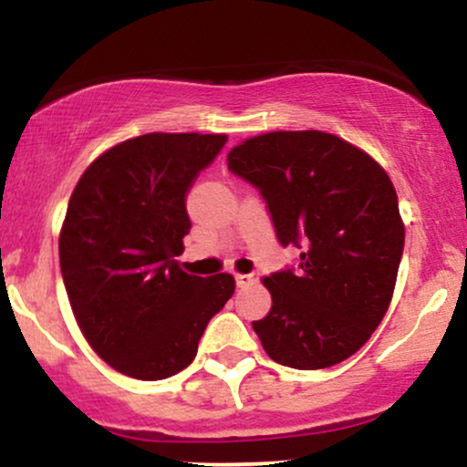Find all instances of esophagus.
Returning <instances> with one entry per match:
<instances>
[{
  "label": "esophagus",
  "instance_id": "34e87169",
  "mask_svg": "<svg viewBox=\"0 0 467 467\" xmlns=\"http://www.w3.org/2000/svg\"><path fill=\"white\" fill-rule=\"evenodd\" d=\"M234 281H237V287H250L259 281V272H252V275H237L234 276Z\"/></svg>",
  "mask_w": 467,
  "mask_h": 467
}]
</instances>
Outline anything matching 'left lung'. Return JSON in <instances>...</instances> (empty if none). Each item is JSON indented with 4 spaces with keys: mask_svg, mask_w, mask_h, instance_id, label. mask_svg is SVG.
<instances>
[{
    "mask_svg": "<svg viewBox=\"0 0 467 467\" xmlns=\"http://www.w3.org/2000/svg\"><path fill=\"white\" fill-rule=\"evenodd\" d=\"M259 191L296 265L264 278L272 309L252 329L272 360L314 371L353 356L382 323L404 252L398 192L373 158L323 131H275L228 153Z\"/></svg>",
    "mask_w": 467,
    "mask_h": 467,
    "instance_id": "left-lung-1",
    "label": "left lung"
}]
</instances>
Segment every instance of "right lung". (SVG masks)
<instances>
[{
	"label": "right lung",
	"instance_id": "1",
	"mask_svg": "<svg viewBox=\"0 0 467 467\" xmlns=\"http://www.w3.org/2000/svg\"><path fill=\"white\" fill-rule=\"evenodd\" d=\"M222 133H144L89 164L58 237L77 323L103 360L138 379H164L195 360L211 318L234 292L230 275L180 270L186 195L213 164Z\"/></svg>",
	"mask_w": 467,
	"mask_h": 467
}]
</instances>
